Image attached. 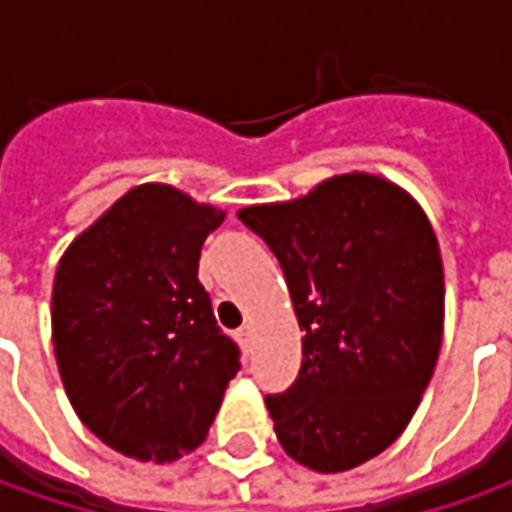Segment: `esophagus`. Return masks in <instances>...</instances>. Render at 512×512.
<instances>
[{
	"label": "esophagus",
	"mask_w": 512,
	"mask_h": 512,
	"mask_svg": "<svg viewBox=\"0 0 512 512\" xmlns=\"http://www.w3.org/2000/svg\"><path fill=\"white\" fill-rule=\"evenodd\" d=\"M236 339L242 344V350H245V356L250 353V347H253V330L250 327H242L239 333H236Z\"/></svg>",
	"instance_id": "obj_1"
}]
</instances>
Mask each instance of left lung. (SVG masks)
I'll use <instances>...</instances> for the list:
<instances>
[{
  "mask_svg": "<svg viewBox=\"0 0 512 512\" xmlns=\"http://www.w3.org/2000/svg\"><path fill=\"white\" fill-rule=\"evenodd\" d=\"M285 273L302 367L265 396L290 459L342 473L402 436L444 330V270L436 233L402 187L344 173L282 205L236 213Z\"/></svg>",
  "mask_w": 512,
  "mask_h": 512,
  "instance_id": "1",
  "label": "left lung"
}]
</instances>
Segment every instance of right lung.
<instances>
[{"label":"right lung","mask_w":512,"mask_h":512,"mask_svg":"<svg viewBox=\"0 0 512 512\" xmlns=\"http://www.w3.org/2000/svg\"><path fill=\"white\" fill-rule=\"evenodd\" d=\"M225 210L139 185L73 239L53 279V350L76 416L139 462L205 442L239 347L216 325L199 253Z\"/></svg>","instance_id":"right-lung-1"}]
</instances>
